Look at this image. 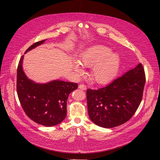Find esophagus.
Here are the masks:
<instances>
[{
	"label": "esophagus",
	"mask_w": 160,
	"mask_h": 160,
	"mask_svg": "<svg viewBox=\"0 0 160 160\" xmlns=\"http://www.w3.org/2000/svg\"><path fill=\"white\" fill-rule=\"evenodd\" d=\"M79 88L80 89H82V90H86L87 89V87L86 85H83V84H81L79 85Z\"/></svg>",
	"instance_id": "1"
}]
</instances>
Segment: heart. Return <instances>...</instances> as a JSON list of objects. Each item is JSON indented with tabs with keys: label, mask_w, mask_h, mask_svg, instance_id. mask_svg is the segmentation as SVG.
Returning <instances> with one entry per match:
<instances>
[{
	"label": "heart",
	"mask_w": 160,
	"mask_h": 160,
	"mask_svg": "<svg viewBox=\"0 0 160 160\" xmlns=\"http://www.w3.org/2000/svg\"><path fill=\"white\" fill-rule=\"evenodd\" d=\"M80 62H73L74 71L79 75L83 73V66L93 68L91 77L98 83H105L114 78L120 67L121 58L117 52H112L110 48L95 45L86 49L80 57Z\"/></svg>",
	"instance_id": "heart-1"
}]
</instances>
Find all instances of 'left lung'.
<instances>
[{
    "mask_svg": "<svg viewBox=\"0 0 160 160\" xmlns=\"http://www.w3.org/2000/svg\"><path fill=\"white\" fill-rule=\"evenodd\" d=\"M146 76L141 63L108 85L87 90L90 119L98 126L112 128L132 118L141 103Z\"/></svg>",
    "mask_w": 160,
    "mask_h": 160,
    "instance_id": "obj_1",
    "label": "left lung"
}]
</instances>
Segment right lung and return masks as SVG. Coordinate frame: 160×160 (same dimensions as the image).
Listing matches in <instances>:
<instances>
[{"label":"right lung","mask_w":160,"mask_h":160,"mask_svg":"<svg viewBox=\"0 0 160 160\" xmlns=\"http://www.w3.org/2000/svg\"><path fill=\"white\" fill-rule=\"evenodd\" d=\"M45 41L34 43L25 53ZM24 55L17 68V90L18 99L27 115L37 123L46 127L55 126L67 116V101L69 95L77 89V83L53 80L37 83L28 78L22 69Z\"/></svg>","instance_id":"1"}]
</instances>
